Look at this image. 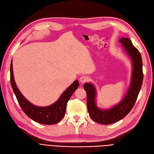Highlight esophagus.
<instances>
[{"instance_id":"34e87169","label":"esophagus","mask_w":154,"mask_h":154,"mask_svg":"<svg viewBox=\"0 0 154 154\" xmlns=\"http://www.w3.org/2000/svg\"><path fill=\"white\" fill-rule=\"evenodd\" d=\"M79 81H80V82L82 84L85 83L88 81V77L86 76V75H82L80 77V79H79Z\"/></svg>"}]
</instances>
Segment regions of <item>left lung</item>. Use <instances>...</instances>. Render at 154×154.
I'll return each instance as SVG.
<instances>
[{"mask_svg":"<svg viewBox=\"0 0 154 154\" xmlns=\"http://www.w3.org/2000/svg\"><path fill=\"white\" fill-rule=\"evenodd\" d=\"M120 42L125 48L126 53L131 58L132 63L131 85L122 100L111 109H100L95 102L96 88L91 83L84 84V88L87 94V107L90 116L93 121L103 125L117 122L128 115L137 100L143 83V62L140 52L133 45L129 38H122Z\"/></svg>","mask_w":154,"mask_h":154,"instance_id":"obj_1","label":"left lung"}]
</instances>
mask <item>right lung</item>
Listing matches in <instances>:
<instances>
[{
	"label": "right lung",
	"instance_id": "obj_1",
	"mask_svg": "<svg viewBox=\"0 0 154 154\" xmlns=\"http://www.w3.org/2000/svg\"><path fill=\"white\" fill-rule=\"evenodd\" d=\"M10 81L13 92L23 111L32 120L45 125H53L62 120L66 112L68 101L79 86L78 81H75L52 105L38 107L29 102L19 91L13 77L12 61L10 66Z\"/></svg>",
	"mask_w": 154,
	"mask_h": 154
}]
</instances>
